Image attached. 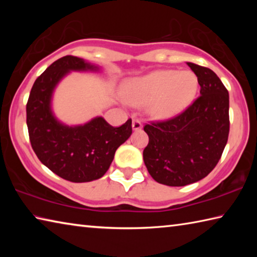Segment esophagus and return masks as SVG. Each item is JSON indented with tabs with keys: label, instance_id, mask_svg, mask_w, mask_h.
I'll return each mask as SVG.
<instances>
[{
	"label": "esophagus",
	"instance_id": "1",
	"mask_svg": "<svg viewBox=\"0 0 257 257\" xmlns=\"http://www.w3.org/2000/svg\"><path fill=\"white\" fill-rule=\"evenodd\" d=\"M143 128V124L139 120H133V129L134 130H141Z\"/></svg>",
	"mask_w": 257,
	"mask_h": 257
}]
</instances>
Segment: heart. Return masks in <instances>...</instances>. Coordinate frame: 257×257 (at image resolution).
<instances>
[{"label": "heart", "mask_w": 257, "mask_h": 257, "mask_svg": "<svg viewBox=\"0 0 257 257\" xmlns=\"http://www.w3.org/2000/svg\"><path fill=\"white\" fill-rule=\"evenodd\" d=\"M198 78L190 70L163 69L127 80L122 87L125 102L147 105L155 119H170L180 114L196 97Z\"/></svg>", "instance_id": "obj_1"}]
</instances>
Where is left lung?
I'll use <instances>...</instances> for the list:
<instances>
[{
    "instance_id": "left-lung-1",
    "label": "left lung",
    "mask_w": 257,
    "mask_h": 257,
    "mask_svg": "<svg viewBox=\"0 0 257 257\" xmlns=\"http://www.w3.org/2000/svg\"><path fill=\"white\" fill-rule=\"evenodd\" d=\"M201 96L175 118L145 124L143 158L159 184L181 187L205 178L219 162L229 136V93L211 69L187 62Z\"/></svg>"
}]
</instances>
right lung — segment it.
<instances>
[{"label":"right lung","instance_id":"right-lung-1","mask_svg":"<svg viewBox=\"0 0 257 257\" xmlns=\"http://www.w3.org/2000/svg\"><path fill=\"white\" fill-rule=\"evenodd\" d=\"M77 56L56 60L35 80L26 106L30 144L41 162L71 182H88L105 175L115 151L133 133L132 120L120 127L96 116L85 124L67 125L52 112L56 85L70 71H98Z\"/></svg>","mask_w":257,"mask_h":257}]
</instances>
